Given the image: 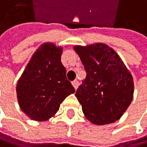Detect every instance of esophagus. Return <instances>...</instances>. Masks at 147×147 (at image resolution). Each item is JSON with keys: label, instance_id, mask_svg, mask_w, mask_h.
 Returning <instances> with one entry per match:
<instances>
[{"label": "esophagus", "instance_id": "esophagus-1", "mask_svg": "<svg viewBox=\"0 0 147 147\" xmlns=\"http://www.w3.org/2000/svg\"><path fill=\"white\" fill-rule=\"evenodd\" d=\"M72 85H73V87H74L76 89L78 88V81L76 80H74V81H72Z\"/></svg>", "mask_w": 147, "mask_h": 147}]
</instances>
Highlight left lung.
Instances as JSON below:
<instances>
[{"label": "left lung", "mask_w": 147, "mask_h": 147, "mask_svg": "<svg viewBox=\"0 0 147 147\" xmlns=\"http://www.w3.org/2000/svg\"><path fill=\"white\" fill-rule=\"evenodd\" d=\"M73 49L87 72L75 95L85 117L98 125L116 122L133 100L131 73L117 53L104 43Z\"/></svg>", "instance_id": "obj_1"}]
</instances>
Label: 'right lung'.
I'll use <instances>...</instances> for the list:
<instances>
[{
    "label": "right lung",
    "mask_w": 147,
    "mask_h": 147,
    "mask_svg": "<svg viewBox=\"0 0 147 147\" xmlns=\"http://www.w3.org/2000/svg\"><path fill=\"white\" fill-rule=\"evenodd\" d=\"M61 54V47L49 42L42 44L19 78L16 87L19 105L32 120H49L67 96L75 92L66 78Z\"/></svg>",
    "instance_id": "1"
}]
</instances>
